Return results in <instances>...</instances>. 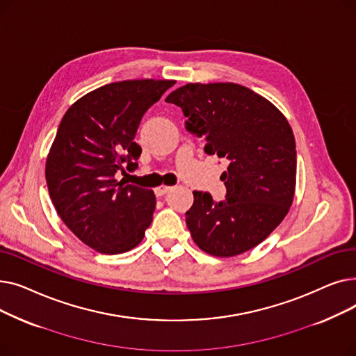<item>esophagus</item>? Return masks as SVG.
<instances>
[{
  "label": "esophagus",
  "instance_id": "34e87169",
  "mask_svg": "<svg viewBox=\"0 0 356 356\" xmlns=\"http://www.w3.org/2000/svg\"><path fill=\"white\" fill-rule=\"evenodd\" d=\"M170 191H172L170 186H164V184H163V186H159V188L154 189V193H156L157 197H160V196H164L165 193H168Z\"/></svg>",
  "mask_w": 356,
  "mask_h": 356
}]
</instances>
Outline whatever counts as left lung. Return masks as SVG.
Returning <instances> with one entry per match:
<instances>
[{
    "mask_svg": "<svg viewBox=\"0 0 356 356\" xmlns=\"http://www.w3.org/2000/svg\"><path fill=\"white\" fill-rule=\"evenodd\" d=\"M165 102L181 108L186 129L204 138V153L228 161L225 200L193 192L186 223L196 245L234 257L261 244L289 213L296 191V141L268 99L238 83H188Z\"/></svg>",
    "mask_w": 356,
    "mask_h": 356,
    "instance_id": "8db88e82",
    "label": "left lung"
}]
</instances>
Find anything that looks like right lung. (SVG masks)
<instances>
[{"label":"right lung","instance_id":"right-lung-1","mask_svg":"<svg viewBox=\"0 0 356 356\" xmlns=\"http://www.w3.org/2000/svg\"><path fill=\"white\" fill-rule=\"evenodd\" d=\"M175 81L108 83L74 102L63 115L46 160L50 199L65 225L102 254L137 247L153 220V191L115 179L138 167L134 141L145 111Z\"/></svg>","mask_w":356,"mask_h":356}]
</instances>
